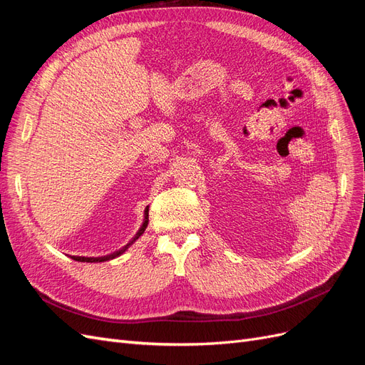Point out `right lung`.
<instances>
[{"label":"right lung","mask_w":365,"mask_h":365,"mask_svg":"<svg viewBox=\"0 0 365 365\" xmlns=\"http://www.w3.org/2000/svg\"><path fill=\"white\" fill-rule=\"evenodd\" d=\"M148 222H149V207H146V210H145V219H143V224H141V227L138 228V231H137V235L132 237L130 240H129V244H126L123 248H120V250H117V251H114V252H111V254H106V256H101V257H82V256H71V259L73 260H76V262H86V263H101V262H106V260H113V259H115V257H118V256H121V254H123L132 244H134V242L145 233V230H146V227H148Z\"/></svg>","instance_id":"obj_1"}]
</instances>
